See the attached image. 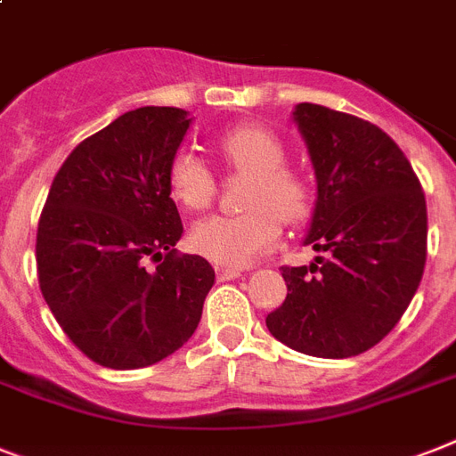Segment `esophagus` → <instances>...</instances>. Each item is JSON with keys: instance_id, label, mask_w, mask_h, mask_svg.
Masks as SVG:
<instances>
[{"instance_id": "1", "label": "esophagus", "mask_w": 456, "mask_h": 456, "mask_svg": "<svg viewBox=\"0 0 456 456\" xmlns=\"http://www.w3.org/2000/svg\"><path fill=\"white\" fill-rule=\"evenodd\" d=\"M240 273H243L240 266H217V276H220V281H234L239 279Z\"/></svg>"}]
</instances>
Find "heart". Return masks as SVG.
Wrapping results in <instances>:
<instances>
[{
  "instance_id": "obj_1",
  "label": "heart",
  "mask_w": 456,
  "mask_h": 456,
  "mask_svg": "<svg viewBox=\"0 0 456 456\" xmlns=\"http://www.w3.org/2000/svg\"><path fill=\"white\" fill-rule=\"evenodd\" d=\"M224 164L250 180L243 187L239 216H217L191 229V246L220 265H248L281 239L283 219L299 224L312 213V190L299 173L286 168V144L260 124H239L217 140ZM168 190L183 208L199 213L216 199V177L194 151L170 159Z\"/></svg>"
}]
</instances>
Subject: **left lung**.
I'll use <instances>...</instances> for the list:
<instances>
[{
	"instance_id": "8db88e82",
	"label": "left lung",
	"mask_w": 456,
	"mask_h": 456,
	"mask_svg": "<svg viewBox=\"0 0 456 456\" xmlns=\"http://www.w3.org/2000/svg\"><path fill=\"white\" fill-rule=\"evenodd\" d=\"M316 173L305 243L323 253L283 266L286 302L266 316L279 342L318 358L372 349L401 321L427 265V199L382 128L299 102L292 112Z\"/></svg>"
}]
</instances>
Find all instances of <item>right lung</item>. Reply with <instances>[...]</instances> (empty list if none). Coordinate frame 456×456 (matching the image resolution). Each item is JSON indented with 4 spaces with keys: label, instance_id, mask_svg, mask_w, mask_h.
<instances>
[{
    "label": "right lung",
    "instance_id": "1",
    "mask_svg": "<svg viewBox=\"0 0 456 456\" xmlns=\"http://www.w3.org/2000/svg\"><path fill=\"white\" fill-rule=\"evenodd\" d=\"M190 124L177 107L121 114L74 147L48 191L39 288L74 346L105 368H147L175 354L216 283L208 260L175 250L183 220L168 166Z\"/></svg>",
    "mask_w": 456,
    "mask_h": 456
}]
</instances>
